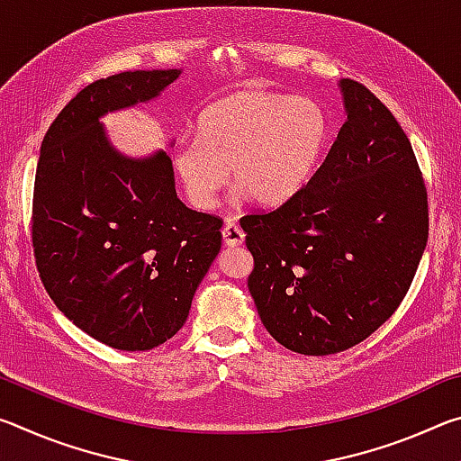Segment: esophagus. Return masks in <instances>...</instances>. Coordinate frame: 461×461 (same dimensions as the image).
<instances>
[{
    "instance_id": "obj_1",
    "label": "esophagus",
    "mask_w": 461,
    "mask_h": 461,
    "mask_svg": "<svg viewBox=\"0 0 461 461\" xmlns=\"http://www.w3.org/2000/svg\"><path fill=\"white\" fill-rule=\"evenodd\" d=\"M223 244L225 246H241L244 244V240H246V233H244V230L240 228V225L236 223V221H225V225H223Z\"/></svg>"
}]
</instances>
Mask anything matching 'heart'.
Instances as JSON below:
<instances>
[{
	"label": "heart",
	"instance_id": "obj_1",
	"mask_svg": "<svg viewBox=\"0 0 461 461\" xmlns=\"http://www.w3.org/2000/svg\"><path fill=\"white\" fill-rule=\"evenodd\" d=\"M327 140V118L315 101L240 91L207 105L197 140H178L173 165L194 207L213 209L228 183L258 205H276L313 175Z\"/></svg>",
	"mask_w": 461,
	"mask_h": 461
}]
</instances>
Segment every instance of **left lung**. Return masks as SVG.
<instances>
[{
	"mask_svg": "<svg viewBox=\"0 0 461 461\" xmlns=\"http://www.w3.org/2000/svg\"><path fill=\"white\" fill-rule=\"evenodd\" d=\"M339 89L348 120L323 165L283 205L240 220L262 323L305 356L343 352L376 331L407 294L429 236L407 134L362 83Z\"/></svg>",
	"mask_w": 461,
	"mask_h": 461,
	"instance_id": "left-lung-1",
	"label": "left lung"
}]
</instances>
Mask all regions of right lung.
<instances>
[{"label":"right lung","mask_w":461,"mask_h":461,"mask_svg":"<svg viewBox=\"0 0 461 461\" xmlns=\"http://www.w3.org/2000/svg\"><path fill=\"white\" fill-rule=\"evenodd\" d=\"M181 71H128L91 83L46 131L32 201L41 280L91 338L126 352L181 330L193 294L220 254V217L176 197L167 152L120 154L101 115L158 97Z\"/></svg>","instance_id":"1"}]
</instances>
